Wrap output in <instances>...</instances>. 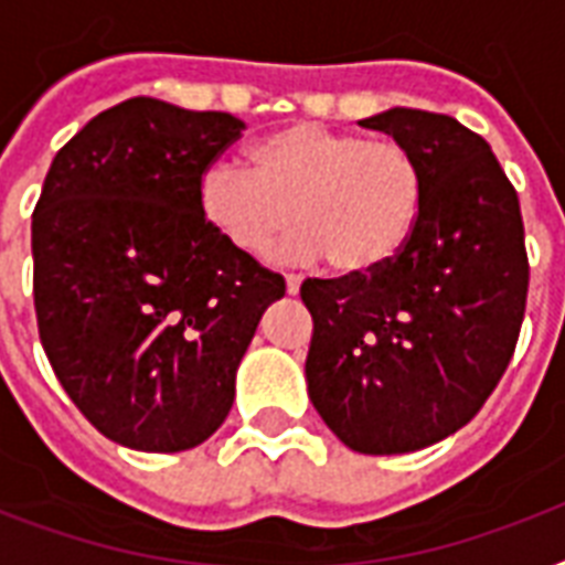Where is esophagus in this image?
I'll return each mask as SVG.
<instances>
[{
    "label": "esophagus",
    "mask_w": 565,
    "mask_h": 565,
    "mask_svg": "<svg viewBox=\"0 0 565 565\" xmlns=\"http://www.w3.org/2000/svg\"><path fill=\"white\" fill-rule=\"evenodd\" d=\"M299 287H301V275H287V292H290V296H296V292H299Z\"/></svg>",
    "instance_id": "34e87169"
}]
</instances>
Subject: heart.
<instances>
[{"instance_id": "1", "label": "heart", "mask_w": 565, "mask_h": 565, "mask_svg": "<svg viewBox=\"0 0 565 565\" xmlns=\"http://www.w3.org/2000/svg\"><path fill=\"white\" fill-rule=\"evenodd\" d=\"M248 163L211 167L199 188L204 220L246 255H266L299 222L292 255L363 278L393 264L419 222L422 163L393 137L290 122L248 146Z\"/></svg>"}]
</instances>
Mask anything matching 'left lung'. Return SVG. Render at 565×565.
I'll use <instances>...</instances> for the list:
<instances>
[{"label":"left lung","mask_w":565,"mask_h":565,"mask_svg":"<svg viewBox=\"0 0 565 565\" xmlns=\"http://www.w3.org/2000/svg\"><path fill=\"white\" fill-rule=\"evenodd\" d=\"M416 152L425 202L411 243L363 278H308V395L361 455H407L455 434L508 370L527 301L519 195L490 143L455 117L361 119Z\"/></svg>","instance_id":"8db88e82"}]
</instances>
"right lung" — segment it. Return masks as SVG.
<instances>
[{"instance_id":"obj_1","label":"right lung","mask_w":565,"mask_h":565,"mask_svg":"<svg viewBox=\"0 0 565 565\" xmlns=\"http://www.w3.org/2000/svg\"><path fill=\"white\" fill-rule=\"evenodd\" d=\"M246 122L135 96L49 167L31 216L43 352L93 428L137 451H188L234 404V377L284 278L231 246L202 175Z\"/></svg>"}]
</instances>
